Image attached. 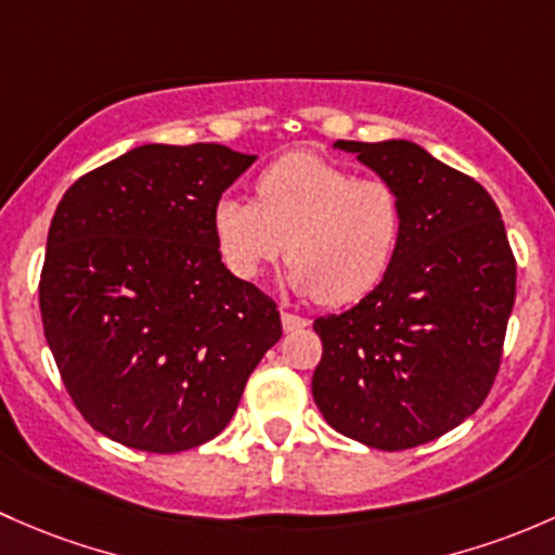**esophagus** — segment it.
<instances>
[{
    "mask_svg": "<svg viewBox=\"0 0 555 555\" xmlns=\"http://www.w3.org/2000/svg\"><path fill=\"white\" fill-rule=\"evenodd\" d=\"M280 320H283L285 331H299V328H305L307 323H310L307 318L296 315V312H288V310H280Z\"/></svg>",
    "mask_w": 555,
    "mask_h": 555,
    "instance_id": "esophagus-1",
    "label": "esophagus"
}]
</instances>
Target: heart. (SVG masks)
I'll return each instance as SVG.
<instances>
[{"mask_svg":"<svg viewBox=\"0 0 555 555\" xmlns=\"http://www.w3.org/2000/svg\"><path fill=\"white\" fill-rule=\"evenodd\" d=\"M403 219L392 181L291 152L259 173L256 205L237 197L216 203L214 235L237 278H256L285 250L299 294L347 305L385 280L401 248Z\"/></svg>","mask_w":555,"mask_h":555,"instance_id":"obj_1","label":"heart"}]
</instances>
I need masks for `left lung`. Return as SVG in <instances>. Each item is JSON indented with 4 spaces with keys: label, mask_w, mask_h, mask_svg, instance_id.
I'll use <instances>...</instances> for the list:
<instances>
[{
    "label": "left lung",
    "mask_w": 555,
    "mask_h": 555,
    "mask_svg": "<svg viewBox=\"0 0 555 555\" xmlns=\"http://www.w3.org/2000/svg\"><path fill=\"white\" fill-rule=\"evenodd\" d=\"M392 181L403 237L385 280L312 323L320 414L341 436L401 451L476 414L496 379L516 301V256L500 208L470 176L411 141H336Z\"/></svg>",
    "instance_id": "1"
}]
</instances>
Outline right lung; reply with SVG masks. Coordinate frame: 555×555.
<instances>
[{
	"label": "right lung",
	"mask_w": 555,
	"mask_h": 555,
	"mask_svg": "<svg viewBox=\"0 0 555 555\" xmlns=\"http://www.w3.org/2000/svg\"><path fill=\"white\" fill-rule=\"evenodd\" d=\"M256 154L146 144L68 186L48 232L39 310L68 396L122 447L176 454L230 425L283 334L278 305L232 275L221 192Z\"/></svg>",
	"instance_id": "obj_1"
}]
</instances>
